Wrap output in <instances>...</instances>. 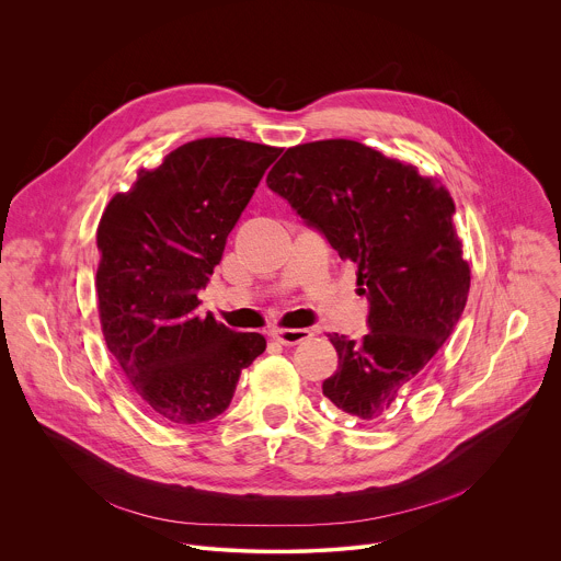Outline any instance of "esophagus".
Segmentation results:
<instances>
[{
  "mask_svg": "<svg viewBox=\"0 0 561 561\" xmlns=\"http://www.w3.org/2000/svg\"><path fill=\"white\" fill-rule=\"evenodd\" d=\"M273 339L282 345H297L306 339H310V330L304 328H284V330H273Z\"/></svg>",
  "mask_w": 561,
  "mask_h": 561,
  "instance_id": "esophagus-1",
  "label": "esophagus"
}]
</instances>
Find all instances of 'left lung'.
I'll list each match as a JSON object with an SVG mask.
<instances>
[{
	"mask_svg": "<svg viewBox=\"0 0 561 561\" xmlns=\"http://www.w3.org/2000/svg\"><path fill=\"white\" fill-rule=\"evenodd\" d=\"M268 190L356 264L367 334H330L339 367L323 394L363 425H379L403 388L456 328L469 295V264L445 186L356 140L286 149Z\"/></svg>",
	"mask_w": 561,
	"mask_h": 561,
	"instance_id": "left-lung-1",
	"label": "left lung"
}]
</instances>
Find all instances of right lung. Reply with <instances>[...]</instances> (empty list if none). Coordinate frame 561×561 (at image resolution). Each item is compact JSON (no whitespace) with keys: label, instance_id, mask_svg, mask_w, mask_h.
<instances>
[{"label":"right lung","instance_id":"obj_1","mask_svg":"<svg viewBox=\"0 0 561 561\" xmlns=\"http://www.w3.org/2000/svg\"><path fill=\"white\" fill-rule=\"evenodd\" d=\"M282 149L238 138L184 142L110 201L99 231L96 295L107 350L147 410L167 425L220 416L242 369L264 350L198 314V290Z\"/></svg>","mask_w":561,"mask_h":561}]
</instances>
